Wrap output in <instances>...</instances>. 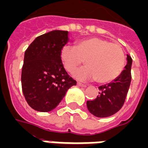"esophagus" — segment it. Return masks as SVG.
<instances>
[{"label":"esophagus","mask_w":148,"mask_h":148,"mask_svg":"<svg viewBox=\"0 0 148 148\" xmlns=\"http://www.w3.org/2000/svg\"><path fill=\"white\" fill-rule=\"evenodd\" d=\"M77 85L79 86H81V87H86V84H83V83H77Z\"/></svg>","instance_id":"34e87169"}]
</instances>
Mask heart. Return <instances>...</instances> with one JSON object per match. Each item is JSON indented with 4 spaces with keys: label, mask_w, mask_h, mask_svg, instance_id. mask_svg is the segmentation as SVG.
Returning <instances> with one entry per match:
<instances>
[{
    "label": "heart",
    "mask_w": 148,
    "mask_h": 148,
    "mask_svg": "<svg viewBox=\"0 0 148 148\" xmlns=\"http://www.w3.org/2000/svg\"><path fill=\"white\" fill-rule=\"evenodd\" d=\"M60 58L65 69L72 73L83 62L86 66L75 71L73 75L79 80L94 79L99 83L115 80L123 72L125 57L119 44L99 37L77 41L75 47L65 45Z\"/></svg>",
    "instance_id": "1"
}]
</instances>
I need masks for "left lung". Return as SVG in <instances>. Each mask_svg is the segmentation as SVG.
<instances>
[{
	"label": "left lung",
	"mask_w": 148,
	"mask_h": 148,
	"mask_svg": "<svg viewBox=\"0 0 148 148\" xmlns=\"http://www.w3.org/2000/svg\"><path fill=\"white\" fill-rule=\"evenodd\" d=\"M133 60L127 54V64L119 77L111 83L99 86L96 99L87 101L89 112L96 117L105 118L114 115L123 107L131 83V66Z\"/></svg>",
	"instance_id": "1"
}]
</instances>
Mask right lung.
<instances>
[{"label":"right lung","mask_w":148,"mask_h":148,"mask_svg":"<svg viewBox=\"0 0 148 148\" xmlns=\"http://www.w3.org/2000/svg\"><path fill=\"white\" fill-rule=\"evenodd\" d=\"M69 32L53 30L37 36L25 52L22 88L26 101L36 111L47 112L59 104L76 81L70 77L60 58Z\"/></svg>","instance_id":"right-lung-1"}]
</instances>
